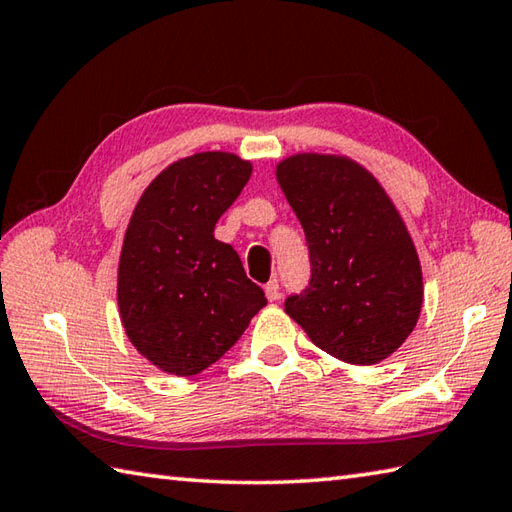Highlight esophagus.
Segmentation results:
<instances>
[{
    "label": "esophagus",
    "mask_w": 512,
    "mask_h": 512,
    "mask_svg": "<svg viewBox=\"0 0 512 512\" xmlns=\"http://www.w3.org/2000/svg\"><path fill=\"white\" fill-rule=\"evenodd\" d=\"M264 293L268 297V302H275V299H279V282H277V279H270V282L264 286Z\"/></svg>",
    "instance_id": "1"
}]
</instances>
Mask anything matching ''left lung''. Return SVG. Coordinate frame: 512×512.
Here are the masks:
<instances>
[{"label": "left lung", "instance_id": "8db88e82", "mask_svg": "<svg viewBox=\"0 0 512 512\" xmlns=\"http://www.w3.org/2000/svg\"><path fill=\"white\" fill-rule=\"evenodd\" d=\"M277 182L306 233L310 282L286 313L317 348L346 364H379L417 326L422 266L382 184L344 155L297 153Z\"/></svg>", "mask_w": 512, "mask_h": 512}]
</instances>
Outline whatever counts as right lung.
<instances>
[{
    "label": "right lung",
    "mask_w": 512,
    "mask_h": 512,
    "mask_svg": "<svg viewBox=\"0 0 512 512\" xmlns=\"http://www.w3.org/2000/svg\"><path fill=\"white\" fill-rule=\"evenodd\" d=\"M250 173L233 153H195L164 168L133 210L117 268L119 317L130 344L164 373H202L266 306L233 246L213 235Z\"/></svg>",
    "instance_id": "add662e5"
}]
</instances>
